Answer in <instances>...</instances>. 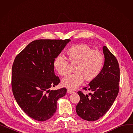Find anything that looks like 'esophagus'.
Here are the masks:
<instances>
[{"label": "esophagus", "mask_w": 133, "mask_h": 133, "mask_svg": "<svg viewBox=\"0 0 133 133\" xmlns=\"http://www.w3.org/2000/svg\"><path fill=\"white\" fill-rule=\"evenodd\" d=\"M67 93H68V94H72V93H74V92L72 91V90H69V89H68V90H67Z\"/></svg>", "instance_id": "obj_1"}]
</instances>
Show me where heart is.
<instances>
[{"label":"heart","instance_id":"obj_1","mask_svg":"<svg viewBox=\"0 0 133 133\" xmlns=\"http://www.w3.org/2000/svg\"><path fill=\"white\" fill-rule=\"evenodd\" d=\"M68 58L72 64H76L74 74L69 75L62 80V85L69 89H75L80 86L84 79L92 81L100 74L103 64V57L97 51L93 50L86 44L74 46L68 49ZM54 65L61 76L68 74V61L62 55L55 58Z\"/></svg>","mask_w":133,"mask_h":133}]
</instances>
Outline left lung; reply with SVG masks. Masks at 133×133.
<instances>
[{
  "instance_id": "obj_1",
  "label": "left lung",
  "mask_w": 133,
  "mask_h": 133,
  "mask_svg": "<svg viewBox=\"0 0 133 133\" xmlns=\"http://www.w3.org/2000/svg\"><path fill=\"white\" fill-rule=\"evenodd\" d=\"M104 61L97 77L88 84V90L92 92L86 95L78 92L80 101L76 107L77 114L89 121L98 120L112 106L119 90L120 68L117 60L106 46H103ZM87 87L83 89L87 90Z\"/></svg>"
}]
</instances>
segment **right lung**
Listing matches in <instances>:
<instances>
[{
    "label": "right lung",
    "mask_w": 133,
    "mask_h": 133,
    "mask_svg": "<svg viewBox=\"0 0 133 133\" xmlns=\"http://www.w3.org/2000/svg\"><path fill=\"white\" fill-rule=\"evenodd\" d=\"M69 39L34 40L18 54L12 69V87L15 98L24 112L33 119L45 121L57 110V102L66 95L62 88L50 90L60 82L54 71L55 59Z\"/></svg>",
    "instance_id": "1"
}]
</instances>
